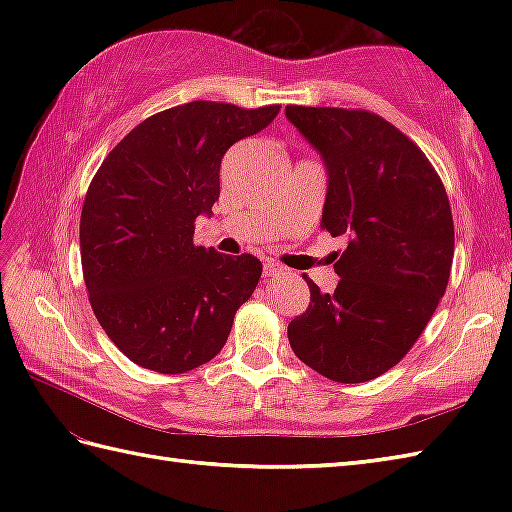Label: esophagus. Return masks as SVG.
<instances>
[{
  "label": "esophagus",
  "mask_w": 512,
  "mask_h": 512,
  "mask_svg": "<svg viewBox=\"0 0 512 512\" xmlns=\"http://www.w3.org/2000/svg\"><path fill=\"white\" fill-rule=\"evenodd\" d=\"M281 273H284V266H279L275 262H266L264 264V275L266 277H279Z\"/></svg>",
  "instance_id": "obj_1"
}]
</instances>
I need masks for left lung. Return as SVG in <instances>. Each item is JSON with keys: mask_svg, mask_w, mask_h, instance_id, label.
Returning a JSON list of instances; mask_svg holds the SVG:
<instances>
[{"mask_svg": "<svg viewBox=\"0 0 512 512\" xmlns=\"http://www.w3.org/2000/svg\"><path fill=\"white\" fill-rule=\"evenodd\" d=\"M286 118L328 176L321 228L345 237L339 286H310L288 325L299 361L336 383H367L418 341L449 284L453 217L429 160L383 118L361 110L288 105Z\"/></svg>", "mask_w": 512, "mask_h": 512, "instance_id": "left-lung-1", "label": "left lung"}]
</instances>
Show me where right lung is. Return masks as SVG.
Here are the masks:
<instances>
[{
    "label": "right lung",
    "mask_w": 512,
    "mask_h": 512,
    "mask_svg": "<svg viewBox=\"0 0 512 512\" xmlns=\"http://www.w3.org/2000/svg\"><path fill=\"white\" fill-rule=\"evenodd\" d=\"M279 105L242 110L193 101L134 127L90 184L81 211V264L92 310L129 361L182 374L220 354L262 262L193 244L213 215L222 158L262 132Z\"/></svg>",
    "instance_id": "1"
}]
</instances>
